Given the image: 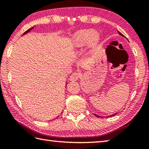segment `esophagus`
Returning <instances> with one entry per match:
<instances>
[{"instance_id":"34e87169","label":"esophagus","mask_w":149,"mask_h":149,"mask_svg":"<svg viewBox=\"0 0 149 149\" xmlns=\"http://www.w3.org/2000/svg\"><path fill=\"white\" fill-rule=\"evenodd\" d=\"M79 76V73L75 72V73H74V74H72L71 75H70V80L72 81H77L78 79Z\"/></svg>"}]
</instances>
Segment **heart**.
Returning a JSON list of instances; mask_svg holds the SVG:
<instances>
[{"label": "heart", "instance_id": "heart-1", "mask_svg": "<svg viewBox=\"0 0 149 149\" xmlns=\"http://www.w3.org/2000/svg\"><path fill=\"white\" fill-rule=\"evenodd\" d=\"M99 33L95 30L82 29L75 32L72 38V46L75 49H82L88 45L93 48L99 41Z\"/></svg>", "mask_w": 149, "mask_h": 149}]
</instances>
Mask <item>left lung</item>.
<instances>
[{"mask_svg":"<svg viewBox=\"0 0 149 149\" xmlns=\"http://www.w3.org/2000/svg\"><path fill=\"white\" fill-rule=\"evenodd\" d=\"M118 33H119V35H121V36H122V37H124V36H123V34H122V33H120L119 31H118ZM116 114H117V113H115V114H113L110 115V116H109V117L114 116H115V115ZM95 116H96V117H98V118H99V117H101V118H102V117H103V116H100L97 115V114H95Z\"/></svg>","mask_w":149,"mask_h":149,"instance_id":"left-lung-1","label":"left lung"}]
</instances>
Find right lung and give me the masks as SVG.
I'll return each mask as SVG.
<instances>
[{
	"label": "right lung",
	"instance_id": "1",
	"mask_svg": "<svg viewBox=\"0 0 149 149\" xmlns=\"http://www.w3.org/2000/svg\"><path fill=\"white\" fill-rule=\"evenodd\" d=\"M34 27H35V26H33V27H31V28H30V29H29L28 30H27V31H26V32H25V33H24L23 35H26V34H27V33H29V32L30 31H31V30H32V29H34ZM67 84H68V83L66 82V84H66V85H67Z\"/></svg>",
	"mask_w": 149,
	"mask_h": 149
}]
</instances>
